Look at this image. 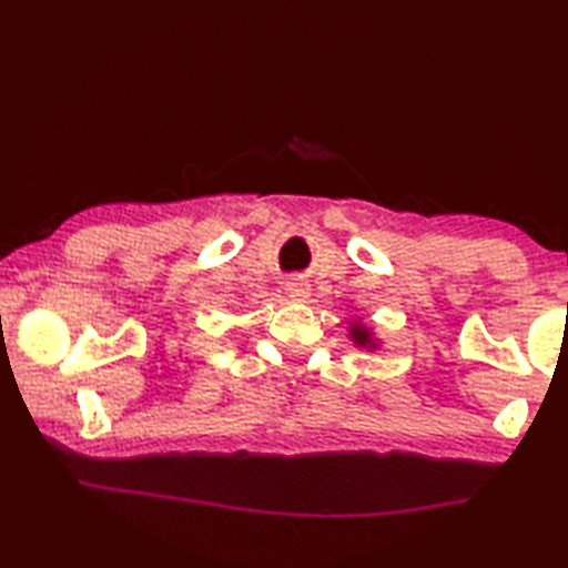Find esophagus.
<instances>
[{
  "instance_id": "34e87169",
  "label": "esophagus",
  "mask_w": 568,
  "mask_h": 568,
  "mask_svg": "<svg viewBox=\"0 0 568 568\" xmlns=\"http://www.w3.org/2000/svg\"><path fill=\"white\" fill-rule=\"evenodd\" d=\"M285 293L295 300H305L310 295V285L305 281H300V277H293V281L285 283Z\"/></svg>"
}]
</instances>
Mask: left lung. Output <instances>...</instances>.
I'll list each match as a JSON object with an SVG mask.
<instances>
[{"label": "left lung", "mask_w": 568, "mask_h": 568, "mask_svg": "<svg viewBox=\"0 0 568 568\" xmlns=\"http://www.w3.org/2000/svg\"><path fill=\"white\" fill-rule=\"evenodd\" d=\"M354 339L364 346V344H371V334H368V329H364V327H354Z\"/></svg>", "instance_id": "8db88e82"}]
</instances>
